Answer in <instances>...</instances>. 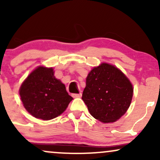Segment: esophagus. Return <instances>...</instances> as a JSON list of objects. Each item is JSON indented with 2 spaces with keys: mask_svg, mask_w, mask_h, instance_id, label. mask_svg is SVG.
<instances>
[{
  "mask_svg": "<svg viewBox=\"0 0 160 160\" xmlns=\"http://www.w3.org/2000/svg\"><path fill=\"white\" fill-rule=\"evenodd\" d=\"M72 96L74 97V98H80V97L82 96V93L80 92L78 93V94H72Z\"/></svg>",
  "mask_w": 160,
  "mask_h": 160,
  "instance_id": "34e87169",
  "label": "esophagus"
}]
</instances>
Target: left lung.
<instances>
[{"mask_svg": "<svg viewBox=\"0 0 160 160\" xmlns=\"http://www.w3.org/2000/svg\"><path fill=\"white\" fill-rule=\"evenodd\" d=\"M132 95L133 87L127 77L115 66L102 63L88 74L82 99L94 118L108 123L126 113Z\"/></svg>", "mask_w": 160, "mask_h": 160, "instance_id": "obj_1", "label": "left lung"}]
</instances>
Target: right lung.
Segmentation results:
<instances>
[{
	"mask_svg": "<svg viewBox=\"0 0 160 160\" xmlns=\"http://www.w3.org/2000/svg\"><path fill=\"white\" fill-rule=\"evenodd\" d=\"M26 111L35 118L49 120L62 114L73 98L65 84L54 77L52 68L39 66L32 71L19 89Z\"/></svg>",
	"mask_w": 160,
	"mask_h": 160,
	"instance_id": "right-lung-1",
	"label": "right lung"
}]
</instances>
